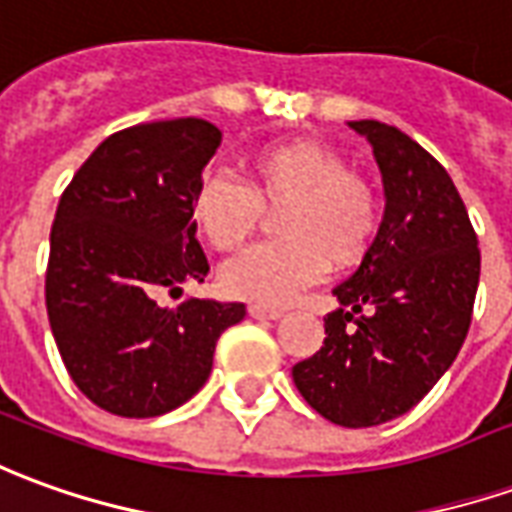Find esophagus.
Masks as SVG:
<instances>
[{
	"instance_id": "esophagus-1",
	"label": "esophagus",
	"mask_w": 512,
	"mask_h": 512,
	"mask_svg": "<svg viewBox=\"0 0 512 512\" xmlns=\"http://www.w3.org/2000/svg\"><path fill=\"white\" fill-rule=\"evenodd\" d=\"M249 316L252 318H280L282 307H268V305H260V302H252V305H249Z\"/></svg>"
}]
</instances>
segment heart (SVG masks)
Masks as SVG:
<instances>
[{"instance_id": "obj_1", "label": "heart", "mask_w": 512, "mask_h": 512, "mask_svg": "<svg viewBox=\"0 0 512 512\" xmlns=\"http://www.w3.org/2000/svg\"><path fill=\"white\" fill-rule=\"evenodd\" d=\"M280 241L260 244L224 268L232 296L285 305L327 268L357 266L382 224L377 188L341 152L318 141L263 146L246 160V182L207 171L191 196V219L213 249L235 252L255 235L263 207H280Z\"/></svg>"}]
</instances>
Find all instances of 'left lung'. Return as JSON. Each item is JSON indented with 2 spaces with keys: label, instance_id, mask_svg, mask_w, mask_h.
I'll return each mask as SVG.
<instances>
[{
  "label": "left lung",
  "instance_id": "1",
  "mask_svg": "<svg viewBox=\"0 0 512 512\" xmlns=\"http://www.w3.org/2000/svg\"><path fill=\"white\" fill-rule=\"evenodd\" d=\"M366 135L385 185V216L355 274L335 288L324 346L293 366L316 413L377 427L416 407L466 341L480 249L466 205L441 163L396 127L349 121Z\"/></svg>",
  "mask_w": 512,
  "mask_h": 512
}]
</instances>
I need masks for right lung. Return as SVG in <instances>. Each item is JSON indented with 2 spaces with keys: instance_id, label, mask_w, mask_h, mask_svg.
<instances>
[{
  "instance_id": "1",
  "label": "right lung",
  "mask_w": 512,
  "mask_h": 512,
  "mask_svg": "<svg viewBox=\"0 0 512 512\" xmlns=\"http://www.w3.org/2000/svg\"><path fill=\"white\" fill-rule=\"evenodd\" d=\"M221 132L205 119L135 124L96 146L60 196L49 235L46 313L74 385L113 416L185 405L210 377L241 302L160 293L205 282L191 196Z\"/></svg>"
}]
</instances>
